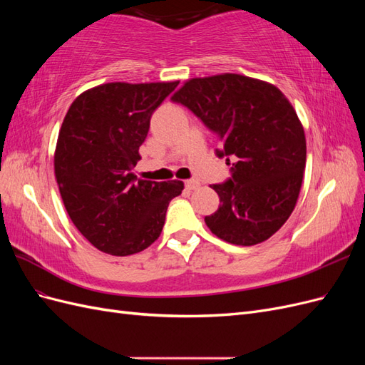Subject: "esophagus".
Segmentation results:
<instances>
[{"mask_svg":"<svg viewBox=\"0 0 365 365\" xmlns=\"http://www.w3.org/2000/svg\"><path fill=\"white\" fill-rule=\"evenodd\" d=\"M184 184H185L187 190H196L197 187H200V182H197L196 180H187Z\"/></svg>","mask_w":365,"mask_h":365,"instance_id":"1","label":"esophagus"}]
</instances>
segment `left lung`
<instances>
[{
    "label": "left lung",
    "mask_w": 365,
    "mask_h": 365,
    "mask_svg": "<svg viewBox=\"0 0 365 365\" xmlns=\"http://www.w3.org/2000/svg\"><path fill=\"white\" fill-rule=\"evenodd\" d=\"M216 132L233 158L231 178L213 184L220 205L205 224L228 244L269 239L294 212L306 165V137L294 106L277 86L224 73L187 81L172 96Z\"/></svg>",
    "instance_id": "left-lung-1"
}]
</instances>
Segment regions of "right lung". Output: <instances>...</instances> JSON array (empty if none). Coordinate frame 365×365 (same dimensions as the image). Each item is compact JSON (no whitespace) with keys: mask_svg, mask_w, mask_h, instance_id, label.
Returning a JSON list of instances; mask_svg holds the SVG:
<instances>
[{"mask_svg":"<svg viewBox=\"0 0 365 365\" xmlns=\"http://www.w3.org/2000/svg\"><path fill=\"white\" fill-rule=\"evenodd\" d=\"M180 82H111L76 97L59 130L54 175L67 213L91 244L130 256L160 235L182 181L137 180L132 172L150 117Z\"/></svg>","mask_w":365,"mask_h":365,"instance_id":"obj_1","label":"right lung"}]
</instances>
